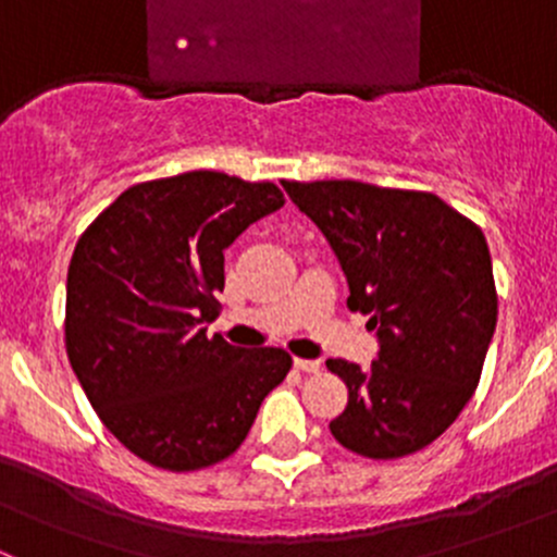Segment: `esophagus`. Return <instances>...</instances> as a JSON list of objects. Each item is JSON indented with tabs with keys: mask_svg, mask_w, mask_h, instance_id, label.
Returning a JSON list of instances; mask_svg holds the SVG:
<instances>
[{
	"mask_svg": "<svg viewBox=\"0 0 557 557\" xmlns=\"http://www.w3.org/2000/svg\"><path fill=\"white\" fill-rule=\"evenodd\" d=\"M294 367L299 369V372H320V361H310V358H294Z\"/></svg>",
	"mask_w": 557,
	"mask_h": 557,
	"instance_id": "34e87169",
	"label": "esophagus"
}]
</instances>
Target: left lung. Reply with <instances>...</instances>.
Masks as SVG:
<instances>
[{"mask_svg":"<svg viewBox=\"0 0 557 557\" xmlns=\"http://www.w3.org/2000/svg\"><path fill=\"white\" fill-rule=\"evenodd\" d=\"M283 188L329 239L350 285L347 307L369 314L380 339L369 369L325 361L347 385L331 434L374 460L423 450L474 396L496 331L485 234L425 190L358 180H283Z\"/></svg>","mask_w":557,"mask_h":557,"instance_id":"obj_1","label":"left lung"}]
</instances>
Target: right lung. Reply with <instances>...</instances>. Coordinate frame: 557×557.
Wrapping results in <instances>:
<instances>
[{"label": "right lung", "mask_w": 557, "mask_h": 557, "mask_svg": "<svg viewBox=\"0 0 557 557\" xmlns=\"http://www.w3.org/2000/svg\"><path fill=\"white\" fill-rule=\"evenodd\" d=\"M285 205L274 183L183 172L132 185L83 232L66 272L72 372L112 436L166 471L237 453L290 372L283 347H234L218 314L223 250Z\"/></svg>", "instance_id": "obj_1"}]
</instances>
